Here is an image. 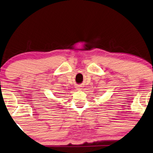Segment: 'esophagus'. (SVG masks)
<instances>
[{"label":"esophagus","instance_id":"34e87169","mask_svg":"<svg viewBox=\"0 0 153 153\" xmlns=\"http://www.w3.org/2000/svg\"><path fill=\"white\" fill-rule=\"evenodd\" d=\"M79 88V87H78V88Z\"/></svg>","mask_w":153,"mask_h":153}]
</instances>
